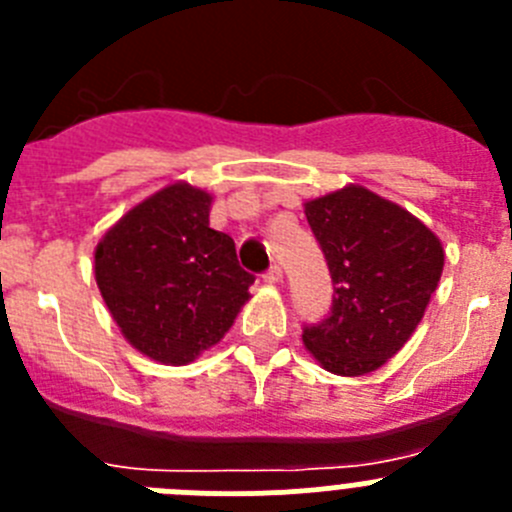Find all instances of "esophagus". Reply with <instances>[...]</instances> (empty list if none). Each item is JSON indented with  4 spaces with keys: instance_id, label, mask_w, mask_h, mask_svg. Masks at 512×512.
Masks as SVG:
<instances>
[{
    "instance_id": "obj_1",
    "label": "esophagus",
    "mask_w": 512,
    "mask_h": 512,
    "mask_svg": "<svg viewBox=\"0 0 512 512\" xmlns=\"http://www.w3.org/2000/svg\"><path fill=\"white\" fill-rule=\"evenodd\" d=\"M282 279H284V271L279 269V266H271V269L264 274L266 284H282Z\"/></svg>"
}]
</instances>
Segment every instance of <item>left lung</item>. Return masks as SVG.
<instances>
[{
    "label": "left lung",
    "instance_id": "1",
    "mask_svg": "<svg viewBox=\"0 0 512 512\" xmlns=\"http://www.w3.org/2000/svg\"><path fill=\"white\" fill-rule=\"evenodd\" d=\"M302 207L336 284L328 320L302 333L307 354L338 377L377 372L423 320L443 274L441 241L413 212L361 184Z\"/></svg>",
    "mask_w": 512,
    "mask_h": 512
}]
</instances>
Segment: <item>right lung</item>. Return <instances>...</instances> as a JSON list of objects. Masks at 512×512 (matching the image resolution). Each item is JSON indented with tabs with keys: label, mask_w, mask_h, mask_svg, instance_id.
<instances>
[{
	"label": "right lung",
	"mask_w": 512,
	"mask_h": 512,
	"mask_svg": "<svg viewBox=\"0 0 512 512\" xmlns=\"http://www.w3.org/2000/svg\"><path fill=\"white\" fill-rule=\"evenodd\" d=\"M212 194L189 182L153 192L102 235L94 279L125 341L151 361L192 364L251 300L228 233L210 228Z\"/></svg>",
	"instance_id": "right-lung-1"
}]
</instances>
